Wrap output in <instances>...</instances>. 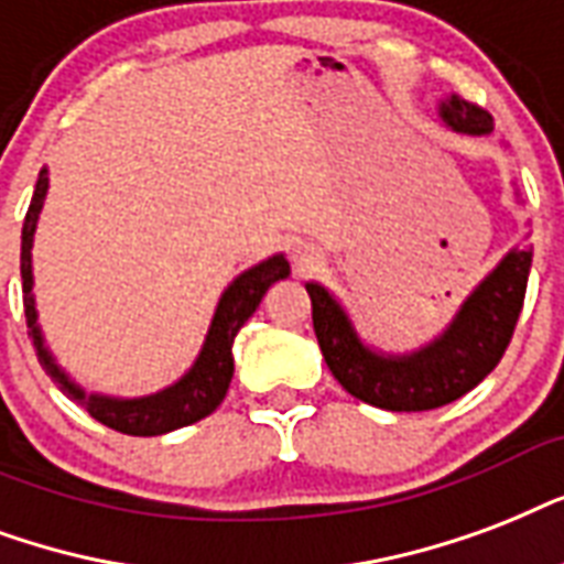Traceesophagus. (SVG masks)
I'll list each match as a JSON object with an SVG mask.
<instances>
[{
	"label": "esophagus",
	"mask_w": 564,
	"mask_h": 564,
	"mask_svg": "<svg viewBox=\"0 0 564 564\" xmlns=\"http://www.w3.org/2000/svg\"><path fill=\"white\" fill-rule=\"evenodd\" d=\"M291 261H294V268L300 273H305V270H314L321 264V252L308 247V243H296L294 250H291Z\"/></svg>",
	"instance_id": "esophagus-1"
}]
</instances>
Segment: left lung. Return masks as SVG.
I'll return each mask as SVG.
<instances>
[{
  "instance_id": "1",
  "label": "left lung",
  "mask_w": 564,
  "mask_h": 564,
  "mask_svg": "<svg viewBox=\"0 0 564 564\" xmlns=\"http://www.w3.org/2000/svg\"><path fill=\"white\" fill-rule=\"evenodd\" d=\"M441 120L462 134H488L495 120L486 108L449 96ZM532 250H512L495 273L465 300L447 332L409 356H379L359 341L350 317L326 288L308 282L314 335L332 377L361 403L388 412H430L477 388L503 359L523 308Z\"/></svg>"
}]
</instances>
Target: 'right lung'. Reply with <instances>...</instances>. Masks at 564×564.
<instances>
[{"instance_id": "right-lung-1", "label": "right lung", "mask_w": 564, "mask_h": 564, "mask_svg": "<svg viewBox=\"0 0 564 564\" xmlns=\"http://www.w3.org/2000/svg\"><path fill=\"white\" fill-rule=\"evenodd\" d=\"M46 187H50V176L46 170H41L37 185H34V196L29 212H25L23 223V247H20V276H23V305H25V323H29V335H32L34 350L41 359L43 370L50 373L58 388L67 397H73L76 403H82L105 426L123 432V435H164L178 426L196 423L208 417V414L223 403V397L229 391L235 373L232 359V341L243 323L250 321L252 312L259 308L261 296L268 294V288L279 279H285L291 273L288 261L282 256L261 261L259 268L247 270L235 279L232 285L226 288V294L220 296V305L214 312L212 329L203 344L199 359L194 361V368L187 370L185 377L178 379L176 386L164 388L159 394L138 397V400H117V397H99L85 394L64 370L55 365L50 350L43 347L41 326H37V312H34V294H32V241L34 229H37V217H41L43 199H46Z\"/></svg>"}]
</instances>
